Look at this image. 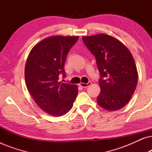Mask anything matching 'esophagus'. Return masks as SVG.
<instances>
[{
	"mask_svg": "<svg viewBox=\"0 0 152 152\" xmlns=\"http://www.w3.org/2000/svg\"><path fill=\"white\" fill-rule=\"evenodd\" d=\"M91 82H88V83H87V84H84V83H80V86L81 87H82V88H87V87L91 86Z\"/></svg>",
	"mask_w": 152,
	"mask_h": 152,
	"instance_id": "1",
	"label": "esophagus"
}]
</instances>
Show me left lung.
Masks as SVG:
<instances>
[{"mask_svg": "<svg viewBox=\"0 0 152 152\" xmlns=\"http://www.w3.org/2000/svg\"><path fill=\"white\" fill-rule=\"evenodd\" d=\"M82 40L95 56L100 78L97 104L108 111H117L130 100L138 83L134 58L123 43L105 34L83 37Z\"/></svg>", "mask_w": 152, "mask_h": 152, "instance_id": "obj_1", "label": "left lung"}]
</instances>
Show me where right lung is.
I'll list each match as a JSON object with an SVG mask.
<instances>
[{
	"instance_id": "obj_1",
	"label": "right lung",
	"mask_w": 152,
	"mask_h": 152,
	"mask_svg": "<svg viewBox=\"0 0 152 152\" xmlns=\"http://www.w3.org/2000/svg\"><path fill=\"white\" fill-rule=\"evenodd\" d=\"M78 37L55 36L37 43L25 68L26 86L37 105L45 113L61 116L72 107L78 94L77 85L59 82L66 77L64 64Z\"/></svg>"
}]
</instances>
